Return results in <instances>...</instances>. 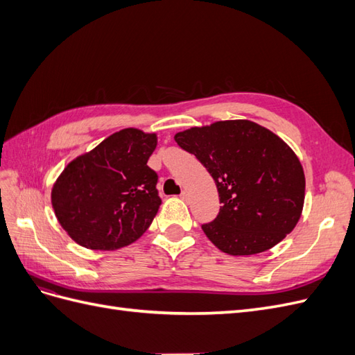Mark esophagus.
Segmentation results:
<instances>
[{"instance_id":"esophagus-1","label":"esophagus","mask_w":355,"mask_h":355,"mask_svg":"<svg viewBox=\"0 0 355 355\" xmlns=\"http://www.w3.org/2000/svg\"><path fill=\"white\" fill-rule=\"evenodd\" d=\"M180 198L184 200V201H188V200H189V194H188V191H182Z\"/></svg>"}]
</instances>
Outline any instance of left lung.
Wrapping results in <instances>:
<instances>
[{"mask_svg":"<svg viewBox=\"0 0 355 355\" xmlns=\"http://www.w3.org/2000/svg\"><path fill=\"white\" fill-rule=\"evenodd\" d=\"M175 141L216 184L219 214L201 228L219 250L257 254L293 231L304 209L305 175L282 137L249 120H227L191 127Z\"/></svg>","mask_w":355,"mask_h":355,"instance_id":"left-lung-1","label":"left lung"}]
</instances>
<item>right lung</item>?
Listing matches in <instances>:
<instances>
[{
	"label": "right lung",
	"instance_id": "obj_1",
	"mask_svg": "<svg viewBox=\"0 0 355 355\" xmlns=\"http://www.w3.org/2000/svg\"><path fill=\"white\" fill-rule=\"evenodd\" d=\"M157 142V133L123 128L63 168L51 206L75 243L110 252L142 237L161 204L158 176L146 166Z\"/></svg>",
	"mask_w": 355,
	"mask_h": 355
}]
</instances>
